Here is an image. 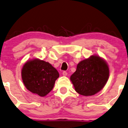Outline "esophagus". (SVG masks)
<instances>
[{"label":"esophagus","instance_id":"obj_1","mask_svg":"<svg viewBox=\"0 0 128 128\" xmlns=\"http://www.w3.org/2000/svg\"><path fill=\"white\" fill-rule=\"evenodd\" d=\"M62 74L64 75V76H66L67 74H68V73H67L66 72H63V73H62Z\"/></svg>","mask_w":128,"mask_h":128}]
</instances>
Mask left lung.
<instances>
[{
    "instance_id": "obj_1",
    "label": "left lung",
    "mask_w": 128,
    "mask_h": 128,
    "mask_svg": "<svg viewBox=\"0 0 128 128\" xmlns=\"http://www.w3.org/2000/svg\"><path fill=\"white\" fill-rule=\"evenodd\" d=\"M108 77L109 68L106 62L100 56L92 55L78 64L70 80L78 93L90 96L103 89Z\"/></svg>"
}]
</instances>
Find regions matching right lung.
Wrapping results in <instances>:
<instances>
[{
    "instance_id": "obj_1",
    "label": "right lung",
    "mask_w": 128,
    "mask_h": 128,
    "mask_svg": "<svg viewBox=\"0 0 128 128\" xmlns=\"http://www.w3.org/2000/svg\"><path fill=\"white\" fill-rule=\"evenodd\" d=\"M22 77L28 90L44 97L52 90L59 73L49 63L34 59L29 60L23 65Z\"/></svg>"
}]
</instances>
